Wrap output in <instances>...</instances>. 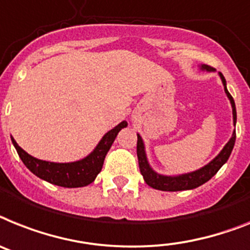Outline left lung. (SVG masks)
Instances as JSON below:
<instances>
[{"mask_svg":"<svg viewBox=\"0 0 250 250\" xmlns=\"http://www.w3.org/2000/svg\"><path fill=\"white\" fill-rule=\"evenodd\" d=\"M202 70L207 71H215L212 67L207 66V64H203ZM220 77L222 80V83L225 86V93L228 95V98L230 99L232 106V117H234V125L236 123V109H235V103L232 96L230 95V93L226 89V81L225 77L222 76V73H220ZM235 138L236 133L235 131L232 132V136L230 138V141L225 145V147L222 148L221 152H220L217 156L213 159L209 164H207L206 167H201L200 170L192 171V173L188 174H182V175H177V177H165V175H160V174L155 173L152 169L150 167L147 163V159H146V154H145V147L144 142H142L141 136L137 135V157H138V165H140V171H141L142 177H144L146 184H148L150 187L155 188V189L159 190H167V192H177V190H186V189H193V188H197V187L202 186L203 183L208 182L211 178L215 175L217 171L220 170V167L225 164L228 161L229 156L231 154L232 148H234V145H235Z\"/></svg>","mask_w":250,"mask_h":250,"instance_id":"left-lung-1","label":"left lung"}]
</instances>
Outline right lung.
I'll return each mask as SVG.
<instances>
[{"mask_svg": "<svg viewBox=\"0 0 250 250\" xmlns=\"http://www.w3.org/2000/svg\"><path fill=\"white\" fill-rule=\"evenodd\" d=\"M125 127H127V122L123 121L117 127H114L104 135L102 141L98 144L95 150L89 156H86L83 160L75 161V163H66V164L49 163V161L35 159L28 152H25L16 144L14 138H11V140L21 161L31 173L35 174L41 179L47 180V182L56 184V186L64 187V188H77V187L87 186L95 180L96 175L102 170L104 159H105V155L108 154L109 148L114 142L118 132Z\"/></svg>", "mask_w": 250, "mask_h": 250, "instance_id": "add662e5", "label": "right lung"}]
</instances>
